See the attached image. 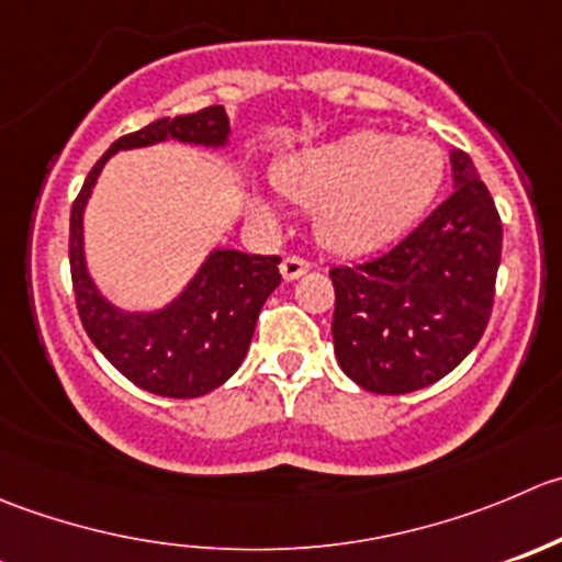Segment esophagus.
<instances>
[{
	"label": "esophagus",
	"mask_w": 562,
	"mask_h": 562,
	"mask_svg": "<svg viewBox=\"0 0 562 562\" xmlns=\"http://www.w3.org/2000/svg\"><path fill=\"white\" fill-rule=\"evenodd\" d=\"M280 271H282V277H285V280H296V277L307 274L310 263L304 258H296V255H288V258H282Z\"/></svg>",
	"instance_id": "esophagus-1"
}]
</instances>
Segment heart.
Wrapping results in <instances>:
<instances>
[{
  "label": "heart",
  "mask_w": 562,
  "mask_h": 562,
  "mask_svg": "<svg viewBox=\"0 0 562 562\" xmlns=\"http://www.w3.org/2000/svg\"><path fill=\"white\" fill-rule=\"evenodd\" d=\"M445 154L423 136L351 131L331 143L282 156L274 183L288 200L313 209L315 236L340 255H364L406 233L437 198ZM255 214L274 222L266 198Z\"/></svg>",
  "instance_id": "obj_1"
}]
</instances>
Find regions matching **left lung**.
I'll list each match as a JSON object with an SVG mask.
<instances>
[{
	"instance_id": "8db88e82",
	"label": "left lung",
	"mask_w": 562,
	"mask_h": 562,
	"mask_svg": "<svg viewBox=\"0 0 562 562\" xmlns=\"http://www.w3.org/2000/svg\"><path fill=\"white\" fill-rule=\"evenodd\" d=\"M453 194L379 258L331 266V337L362 390L403 395L434 384L477 346L494 304L503 222L464 150Z\"/></svg>"
}]
</instances>
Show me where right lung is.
<instances>
[{
  "mask_svg": "<svg viewBox=\"0 0 562 562\" xmlns=\"http://www.w3.org/2000/svg\"><path fill=\"white\" fill-rule=\"evenodd\" d=\"M231 120L225 106L154 120L117 143L95 161L70 209V280L76 310L98 351L136 386L165 397H200L225 384L247 357L260 307L280 285L277 255L214 249L181 296L154 313L114 307L92 282L85 263V205L103 165L117 150L148 148L178 139L203 148H225Z\"/></svg>",
  "mask_w": 562,
  "mask_h": 562,
  "instance_id": "1",
  "label": "right lung"
}]
</instances>
